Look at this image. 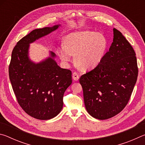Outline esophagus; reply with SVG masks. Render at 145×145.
<instances>
[{"mask_svg":"<svg viewBox=\"0 0 145 145\" xmlns=\"http://www.w3.org/2000/svg\"><path fill=\"white\" fill-rule=\"evenodd\" d=\"M72 77H73V79L74 80H78V78H79V75L78 74V73L75 72L73 73Z\"/></svg>","mask_w":145,"mask_h":145,"instance_id":"1","label":"esophagus"}]
</instances>
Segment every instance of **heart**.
Listing matches in <instances>:
<instances>
[{
	"label": "heart",
	"instance_id": "obj_1",
	"mask_svg": "<svg viewBox=\"0 0 145 145\" xmlns=\"http://www.w3.org/2000/svg\"><path fill=\"white\" fill-rule=\"evenodd\" d=\"M108 46L106 37L101 33L81 31L70 33L66 37L65 45L57 49L61 59L68 62L75 55V63L82 69L88 70L99 65Z\"/></svg>",
	"mask_w": 145,
	"mask_h": 145
}]
</instances>
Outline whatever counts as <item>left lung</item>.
Segmentation results:
<instances>
[{
    "instance_id": "8db88e82",
    "label": "left lung",
    "mask_w": 145,
    "mask_h": 145,
    "mask_svg": "<svg viewBox=\"0 0 145 145\" xmlns=\"http://www.w3.org/2000/svg\"><path fill=\"white\" fill-rule=\"evenodd\" d=\"M113 34V42L102 61L79 78L86 109L99 120L111 118L124 109L138 75L132 46L116 29Z\"/></svg>"
}]
</instances>
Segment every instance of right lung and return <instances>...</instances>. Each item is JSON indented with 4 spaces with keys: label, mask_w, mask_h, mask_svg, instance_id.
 <instances>
[{
    "label": "right lung",
    "mask_w": 145,
    "mask_h": 145,
    "mask_svg": "<svg viewBox=\"0 0 145 145\" xmlns=\"http://www.w3.org/2000/svg\"><path fill=\"white\" fill-rule=\"evenodd\" d=\"M59 25L32 31L17 42L11 54L9 76L18 103L29 116L46 120L59 113L63 95L72 84V72L60 68L50 57L39 63L29 59V44L57 29Z\"/></svg>",
    "instance_id": "1"
}]
</instances>
